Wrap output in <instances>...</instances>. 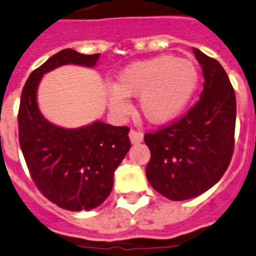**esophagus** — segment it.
Wrapping results in <instances>:
<instances>
[{
  "label": "esophagus",
  "instance_id": "34e87169",
  "mask_svg": "<svg viewBox=\"0 0 256 256\" xmlns=\"http://www.w3.org/2000/svg\"><path fill=\"white\" fill-rule=\"evenodd\" d=\"M128 136H130V140H132V144H138L143 140V132H139V130H134V128L130 132Z\"/></svg>",
  "mask_w": 256,
  "mask_h": 256
}]
</instances>
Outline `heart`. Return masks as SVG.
Masks as SVG:
<instances>
[{"label": "heart", "mask_w": 256, "mask_h": 256, "mask_svg": "<svg viewBox=\"0 0 256 256\" xmlns=\"http://www.w3.org/2000/svg\"><path fill=\"white\" fill-rule=\"evenodd\" d=\"M199 82L196 66L186 58L161 56L134 62L109 88L108 102L114 113L128 110L126 98L138 96L142 116L151 124L170 121L186 106Z\"/></svg>", "instance_id": "heart-1"}]
</instances>
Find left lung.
I'll list each match as a JSON object with an SVG mask.
<instances>
[{
	"label": "left lung",
	"mask_w": 256,
	"mask_h": 256,
	"mask_svg": "<svg viewBox=\"0 0 256 256\" xmlns=\"http://www.w3.org/2000/svg\"><path fill=\"white\" fill-rule=\"evenodd\" d=\"M204 76L199 102L173 124L144 135L148 182L170 200L203 194L218 182L234 151L236 92L224 68L194 48Z\"/></svg>",
	"instance_id": "8db88e82"
}]
</instances>
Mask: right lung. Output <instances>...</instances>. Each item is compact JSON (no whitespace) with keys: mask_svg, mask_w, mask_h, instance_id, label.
Here are the masks:
<instances>
[{"mask_svg":"<svg viewBox=\"0 0 256 256\" xmlns=\"http://www.w3.org/2000/svg\"><path fill=\"white\" fill-rule=\"evenodd\" d=\"M98 56L68 48L56 53L31 72L20 96L19 144L32 181L46 199L68 211L92 210L109 196L114 170L132 146L130 128L102 121L79 128L56 126L38 110L36 91L45 72L68 64L92 68Z\"/></svg>","mask_w":256,"mask_h":256,"instance_id":"1","label":"right lung"}]
</instances>
